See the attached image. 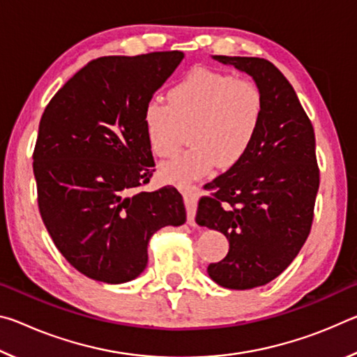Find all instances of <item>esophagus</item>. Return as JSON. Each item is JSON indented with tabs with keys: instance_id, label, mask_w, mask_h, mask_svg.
<instances>
[{
	"instance_id": "esophagus-1",
	"label": "esophagus",
	"mask_w": 357,
	"mask_h": 357,
	"mask_svg": "<svg viewBox=\"0 0 357 357\" xmlns=\"http://www.w3.org/2000/svg\"><path fill=\"white\" fill-rule=\"evenodd\" d=\"M184 203L187 208V222L190 225H195V213H197V202H198V192L193 187H187L183 190Z\"/></svg>"
}]
</instances>
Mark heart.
Segmentation results:
<instances>
[{
	"label": "heart",
	"instance_id": "obj_1",
	"mask_svg": "<svg viewBox=\"0 0 357 357\" xmlns=\"http://www.w3.org/2000/svg\"><path fill=\"white\" fill-rule=\"evenodd\" d=\"M263 116L264 96L257 83L197 66L170 88L168 102H146L143 128L159 157L176 154L189 129L192 146L160 168L167 183L189 185L215 165L236 167L255 142Z\"/></svg>",
	"mask_w": 357,
	"mask_h": 357
}]
</instances>
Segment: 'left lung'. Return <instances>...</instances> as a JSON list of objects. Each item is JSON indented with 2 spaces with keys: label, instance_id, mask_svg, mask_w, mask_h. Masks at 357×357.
<instances>
[{
  "label": "left lung",
  "instance_id": "1",
  "mask_svg": "<svg viewBox=\"0 0 357 357\" xmlns=\"http://www.w3.org/2000/svg\"><path fill=\"white\" fill-rule=\"evenodd\" d=\"M253 77L264 96V116L252 148L236 167L211 181L197 222L219 229L227 257L208 266L229 289L261 287L280 275L309 238L319 168L315 132L285 75L264 58L222 56Z\"/></svg>",
  "mask_w": 357,
  "mask_h": 357
}]
</instances>
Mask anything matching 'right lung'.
<instances>
[{
    "label": "right lung",
    "mask_w": 357,
    "mask_h": 357,
    "mask_svg": "<svg viewBox=\"0 0 357 357\" xmlns=\"http://www.w3.org/2000/svg\"><path fill=\"white\" fill-rule=\"evenodd\" d=\"M183 58L173 50L93 59L42 113L33 153L39 213L56 249L89 279L134 280L149 238L185 222L176 187L140 190L155 172L143 108Z\"/></svg>",
    "instance_id": "right-lung-1"
}]
</instances>
